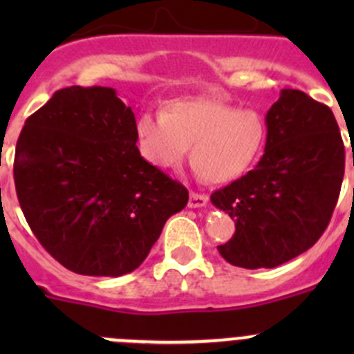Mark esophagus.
Wrapping results in <instances>:
<instances>
[{"mask_svg":"<svg viewBox=\"0 0 354 354\" xmlns=\"http://www.w3.org/2000/svg\"><path fill=\"white\" fill-rule=\"evenodd\" d=\"M207 202H209V197H207V195L192 192L190 200H188V207H190V209H200V207H205Z\"/></svg>","mask_w":354,"mask_h":354,"instance_id":"obj_1","label":"esophagus"}]
</instances>
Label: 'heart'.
Returning <instances> with one entry per match:
<instances>
[{"label": "heart", "mask_w": 354, "mask_h": 354, "mask_svg": "<svg viewBox=\"0 0 354 354\" xmlns=\"http://www.w3.org/2000/svg\"><path fill=\"white\" fill-rule=\"evenodd\" d=\"M266 121L253 109H234L209 97L180 99L162 114L144 113L137 121L142 154L160 169L183 162L192 145V166L205 181L240 176L266 142Z\"/></svg>", "instance_id": "b5f03b06"}]
</instances>
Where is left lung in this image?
I'll use <instances>...</instances> for the list:
<instances>
[{"instance_id": "8db88e82", "label": "left lung", "mask_w": 354, "mask_h": 354, "mask_svg": "<svg viewBox=\"0 0 354 354\" xmlns=\"http://www.w3.org/2000/svg\"><path fill=\"white\" fill-rule=\"evenodd\" d=\"M266 124V151L255 169L210 195L236 226L217 250L243 269H272L312 248L329 224L344 176V144L326 104L283 88Z\"/></svg>"}]
</instances>
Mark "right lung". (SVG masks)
<instances>
[{"mask_svg":"<svg viewBox=\"0 0 354 354\" xmlns=\"http://www.w3.org/2000/svg\"><path fill=\"white\" fill-rule=\"evenodd\" d=\"M111 87L62 88L27 118L13 178L32 233L63 267L118 277L147 259L188 190L149 164Z\"/></svg>","mask_w":354,"mask_h":354,"instance_id":"add662e5","label":"right lung"}]
</instances>
